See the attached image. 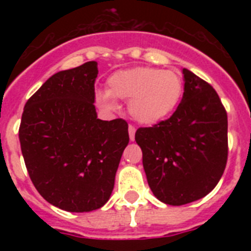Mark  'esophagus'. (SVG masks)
<instances>
[{
    "label": "esophagus",
    "mask_w": 251,
    "mask_h": 251,
    "mask_svg": "<svg viewBox=\"0 0 251 251\" xmlns=\"http://www.w3.org/2000/svg\"><path fill=\"white\" fill-rule=\"evenodd\" d=\"M128 132H129V139L130 141H134V134H136V128L133 126H129L128 127Z\"/></svg>",
    "instance_id": "1"
}]
</instances>
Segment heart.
<instances>
[{"instance_id": "obj_1", "label": "heart", "mask_w": 251, "mask_h": 251, "mask_svg": "<svg viewBox=\"0 0 251 251\" xmlns=\"http://www.w3.org/2000/svg\"><path fill=\"white\" fill-rule=\"evenodd\" d=\"M183 79L178 72L136 66L114 73L108 79V93H98L97 103L106 112L118 109L114 99L129 101L134 121L154 126L168 118L181 101Z\"/></svg>"}]
</instances>
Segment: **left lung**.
<instances>
[{
    "instance_id": "1",
    "label": "left lung",
    "mask_w": 251,
    "mask_h": 251,
    "mask_svg": "<svg viewBox=\"0 0 251 251\" xmlns=\"http://www.w3.org/2000/svg\"><path fill=\"white\" fill-rule=\"evenodd\" d=\"M182 73L185 92L174 114L136 132L153 195L174 206L211 192L227 161V114L219 95L192 72Z\"/></svg>"
}]
</instances>
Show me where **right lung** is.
Instances as JSON below:
<instances>
[{
  "label": "right lung",
  "mask_w": 251,
  "mask_h": 251,
  "mask_svg": "<svg viewBox=\"0 0 251 251\" xmlns=\"http://www.w3.org/2000/svg\"><path fill=\"white\" fill-rule=\"evenodd\" d=\"M97 65L88 61L49 77L26 103L19 129L34 186L49 203L70 212L105 205L129 142L124 119L97 117Z\"/></svg>",
  "instance_id": "obj_1"
}]
</instances>
